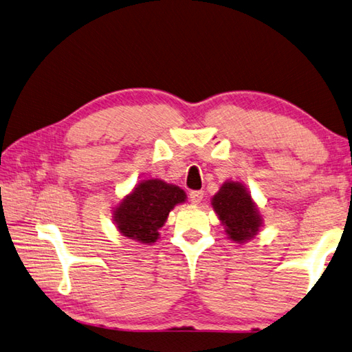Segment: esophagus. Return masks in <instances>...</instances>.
Here are the masks:
<instances>
[{
	"label": "esophagus",
	"instance_id": "obj_1",
	"mask_svg": "<svg viewBox=\"0 0 352 352\" xmlns=\"http://www.w3.org/2000/svg\"><path fill=\"white\" fill-rule=\"evenodd\" d=\"M203 197H204V192L203 190H192V192L189 194V198H190V201H192L194 204H198V203H201V200H203Z\"/></svg>",
	"mask_w": 352,
	"mask_h": 352
}]
</instances>
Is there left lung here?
<instances>
[{
	"instance_id": "obj_1",
	"label": "left lung",
	"mask_w": 352,
	"mask_h": 352,
	"mask_svg": "<svg viewBox=\"0 0 352 352\" xmlns=\"http://www.w3.org/2000/svg\"><path fill=\"white\" fill-rule=\"evenodd\" d=\"M210 204L219 217L220 223L225 228L228 239L234 243H246L255 239V235L263 228L257 204L252 200L245 184L240 182L228 180L221 184Z\"/></svg>"
}]
</instances>
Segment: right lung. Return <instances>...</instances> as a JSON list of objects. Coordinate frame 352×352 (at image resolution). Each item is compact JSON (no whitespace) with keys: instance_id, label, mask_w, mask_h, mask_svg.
Here are the masks:
<instances>
[{"instance_id":"1","label":"right lung","mask_w":352,"mask_h":352,"mask_svg":"<svg viewBox=\"0 0 352 352\" xmlns=\"http://www.w3.org/2000/svg\"><path fill=\"white\" fill-rule=\"evenodd\" d=\"M186 192L160 178L140 182L112 210L117 231L140 245H152L160 239V228L177 204L186 201Z\"/></svg>"}]
</instances>
